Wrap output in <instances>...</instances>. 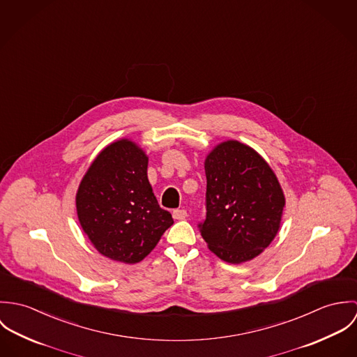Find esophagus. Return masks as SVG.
Listing matches in <instances>:
<instances>
[{
    "mask_svg": "<svg viewBox=\"0 0 357 357\" xmlns=\"http://www.w3.org/2000/svg\"><path fill=\"white\" fill-rule=\"evenodd\" d=\"M187 210H184V208H176V210H173V218L174 220H185L187 218Z\"/></svg>",
    "mask_w": 357,
    "mask_h": 357,
    "instance_id": "1",
    "label": "esophagus"
}]
</instances>
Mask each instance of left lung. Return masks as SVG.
Wrapping results in <instances>:
<instances>
[{
  "label": "left lung",
  "mask_w": 357,
  "mask_h": 357,
  "mask_svg": "<svg viewBox=\"0 0 357 357\" xmlns=\"http://www.w3.org/2000/svg\"><path fill=\"white\" fill-rule=\"evenodd\" d=\"M206 218L198 227L208 249L229 264L253 259L276 236L284 194L264 158L228 140L204 160Z\"/></svg>",
  "instance_id": "left-lung-1"
}]
</instances>
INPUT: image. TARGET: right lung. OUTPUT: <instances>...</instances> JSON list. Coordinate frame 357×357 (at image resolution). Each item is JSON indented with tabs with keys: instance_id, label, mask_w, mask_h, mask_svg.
<instances>
[{
	"instance_id": "1",
	"label": "right lung",
	"mask_w": 357,
	"mask_h": 357,
	"mask_svg": "<svg viewBox=\"0 0 357 357\" xmlns=\"http://www.w3.org/2000/svg\"><path fill=\"white\" fill-rule=\"evenodd\" d=\"M147 167L146 153L122 139L96 156L79 184V224L96 250L114 261L140 262L173 224L153 195Z\"/></svg>"
}]
</instances>
